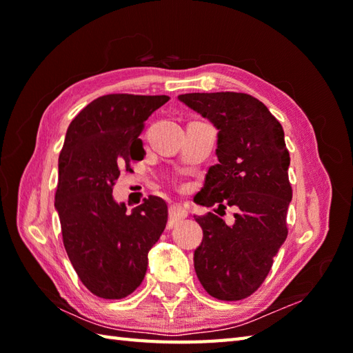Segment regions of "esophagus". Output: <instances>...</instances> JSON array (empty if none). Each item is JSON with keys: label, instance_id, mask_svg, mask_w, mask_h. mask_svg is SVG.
I'll use <instances>...</instances> for the list:
<instances>
[{"label": "esophagus", "instance_id": "obj_1", "mask_svg": "<svg viewBox=\"0 0 353 353\" xmlns=\"http://www.w3.org/2000/svg\"><path fill=\"white\" fill-rule=\"evenodd\" d=\"M188 215V211H186V208L182 205H171L170 206V219H168V229H172L176 226V224L183 220L185 216Z\"/></svg>", "mask_w": 353, "mask_h": 353}]
</instances>
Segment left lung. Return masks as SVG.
<instances>
[{
    "label": "left lung",
    "mask_w": 353,
    "mask_h": 353,
    "mask_svg": "<svg viewBox=\"0 0 353 353\" xmlns=\"http://www.w3.org/2000/svg\"><path fill=\"white\" fill-rule=\"evenodd\" d=\"M179 100L219 130V163L208 170L194 201L236 208L232 226L212 212L196 216L203 239L194 252V268L208 294L241 301L261 287L288 235L292 190L283 129L265 104L249 94L194 92Z\"/></svg>",
    "instance_id": "1"
}]
</instances>
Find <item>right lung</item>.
<instances>
[{
    "label": "right lung",
    "mask_w": 353,
    "mask_h": 353,
    "mask_svg": "<svg viewBox=\"0 0 353 353\" xmlns=\"http://www.w3.org/2000/svg\"><path fill=\"white\" fill-rule=\"evenodd\" d=\"M167 95L109 94L72 119L59 156L56 211L65 250L85 287L101 299H123L144 279L148 252L167 226L161 197L144 199L132 214L112 190L119 171L144 157L138 138Z\"/></svg>",
    "instance_id": "obj_1"
}]
</instances>
